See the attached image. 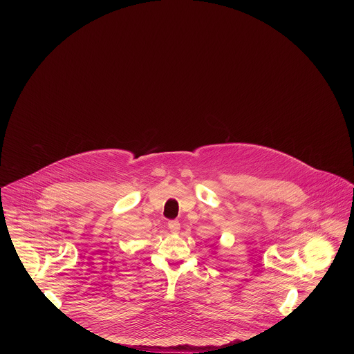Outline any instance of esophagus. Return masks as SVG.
Segmentation results:
<instances>
[{
    "label": "esophagus",
    "instance_id": "obj_1",
    "mask_svg": "<svg viewBox=\"0 0 354 354\" xmlns=\"http://www.w3.org/2000/svg\"><path fill=\"white\" fill-rule=\"evenodd\" d=\"M169 230L171 234H178L180 230V223L178 220H171L169 221Z\"/></svg>",
    "mask_w": 354,
    "mask_h": 354
}]
</instances>
